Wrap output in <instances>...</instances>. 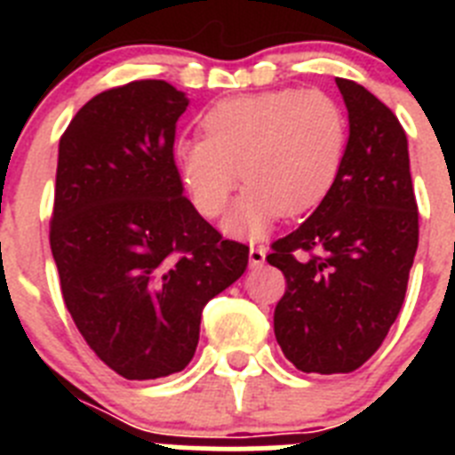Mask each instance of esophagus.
<instances>
[{
  "label": "esophagus",
  "mask_w": 455,
  "mask_h": 455,
  "mask_svg": "<svg viewBox=\"0 0 455 455\" xmlns=\"http://www.w3.org/2000/svg\"><path fill=\"white\" fill-rule=\"evenodd\" d=\"M248 259H251L252 268H259L267 259V251L262 246H251V252H248Z\"/></svg>",
  "instance_id": "esophagus-1"
}]
</instances>
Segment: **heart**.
Masks as SVG:
<instances>
[{
  "label": "heart",
  "instance_id": "b5f03b06",
  "mask_svg": "<svg viewBox=\"0 0 455 455\" xmlns=\"http://www.w3.org/2000/svg\"><path fill=\"white\" fill-rule=\"evenodd\" d=\"M203 136H184L175 156L184 187L200 214L228 207L236 180L248 184L225 230L259 236L283 214L319 207L347 162L348 120L321 91L277 88L236 95L203 116Z\"/></svg>",
  "mask_w": 455,
  "mask_h": 455
}]
</instances>
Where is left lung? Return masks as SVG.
Listing matches in <instances>:
<instances>
[{"mask_svg": "<svg viewBox=\"0 0 455 455\" xmlns=\"http://www.w3.org/2000/svg\"><path fill=\"white\" fill-rule=\"evenodd\" d=\"M335 82L348 111L347 162L315 214L267 255L287 280L273 315L275 339L305 373L355 371L380 348L419 241L399 118L360 84Z\"/></svg>", "mask_w": 455, "mask_h": 455, "instance_id": "left-lung-1", "label": "left lung"}]
</instances>
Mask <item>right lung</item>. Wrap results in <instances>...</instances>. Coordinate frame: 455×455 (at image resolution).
<instances>
[{
    "mask_svg": "<svg viewBox=\"0 0 455 455\" xmlns=\"http://www.w3.org/2000/svg\"><path fill=\"white\" fill-rule=\"evenodd\" d=\"M182 91L140 79L88 100L59 143L50 246L92 353L127 380L191 363L209 300L248 267L184 198L172 143Z\"/></svg>",
    "mask_w": 455,
    "mask_h": 455,
    "instance_id": "add662e5",
    "label": "right lung"
}]
</instances>
